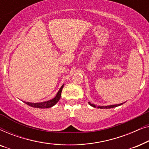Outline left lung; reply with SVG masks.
Listing matches in <instances>:
<instances>
[{"mask_svg": "<svg viewBox=\"0 0 149 149\" xmlns=\"http://www.w3.org/2000/svg\"><path fill=\"white\" fill-rule=\"evenodd\" d=\"M89 105H91V107H94V108H95L96 107H95V105H94V104H91L90 102H89ZM121 104H123V103H121V104H115V105H111V106H106V107H98V108H100V109H111V108H114V107H119V106H120V105H121Z\"/></svg>", "mask_w": 149, "mask_h": 149, "instance_id": "1", "label": "left lung"}]
</instances>
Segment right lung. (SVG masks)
<instances>
[{
	"instance_id": "right-lung-1",
	"label": "right lung",
	"mask_w": 149,
	"mask_h": 149,
	"mask_svg": "<svg viewBox=\"0 0 149 149\" xmlns=\"http://www.w3.org/2000/svg\"><path fill=\"white\" fill-rule=\"evenodd\" d=\"M64 85L60 87V90L58 91V93H57L56 96L53 98L51 100L43 102H39V103H32V102H24L26 104L29 105L30 107H34V108H38V109H48V108H51L56 104L59 101V100L60 99L61 97V93H62V90Z\"/></svg>"
}]
</instances>
